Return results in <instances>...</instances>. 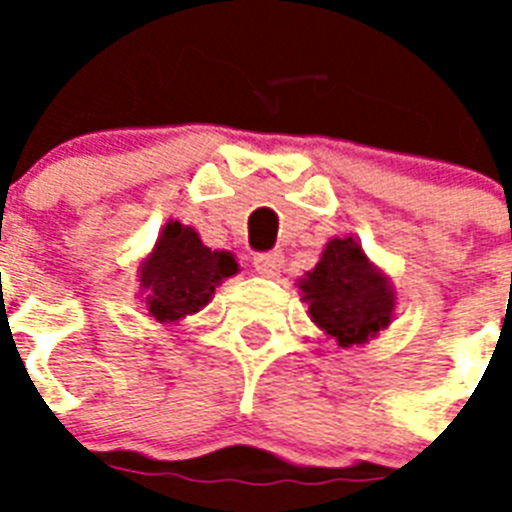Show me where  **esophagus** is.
<instances>
[{
  "label": "esophagus",
  "instance_id": "obj_1",
  "mask_svg": "<svg viewBox=\"0 0 512 512\" xmlns=\"http://www.w3.org/2000/svg\"><path fill=\"white\" fill-rule=\"evenodd\" d=\"M252 265L260 276H276L284 265V255L281 252H260V255H255Z\"/></svg>",
  "mask_w": 512,
  "mask_h": 512
}]
</instances>
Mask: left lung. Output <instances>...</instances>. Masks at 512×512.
<instances>
[{
    "mask_svg": "<svg viewBox=\"0 0 512 512\" xmlns=\"http://www.w3.org/2000/svg\"><path fill=\"white\" fill-rule=\"evenodd\" d=\"M311 319L342 348L374 337L390 324L393 289L366 260L353 239H332L308 276L300 281Z\"/></svg>",
    "mask_w": 512,
    "mask_h": 512,
    "instance_id": "1",
    "label": "left lung"
}]
</instances>
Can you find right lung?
I'll use <instances>...</instances> for the list:
<instances>
[{
	"label": "right lung",
	"instance_id": "add662e5",
	"mask_svg": "<svg viewBox=\"0 0 512 512\" xmlns=\"http://www.w3.org/2000/svg\"><path fill=\"white\" fill-rule=\"evenodd\" d=\"M231 252H212L199 233L180 223H167L154 255L140 271L148 311L156 321H177L196 313L215 295V287L236 273Z\"/></svg>",
	"mask_w": 512,
	"mask_h": 512
}]
</instances>
